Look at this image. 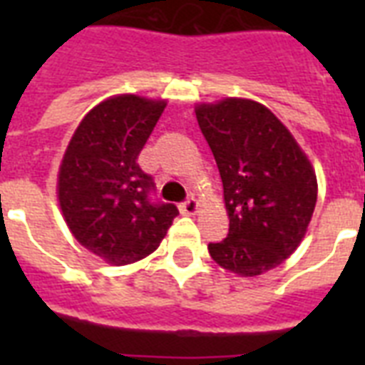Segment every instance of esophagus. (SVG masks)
<instances>
[{
  "label": "esophagus",
  "mask_w": 365,
  "mask_h": 365,
  "mask_svg": "<svg viewBox=\"0 0 365 365\" xmlns=\"http://www.w3.org/2000/svg\"><path fill=\"white\" fill-rule=\"evenodd\" d=\"M180 210H182V214H185V216H197L200 210L199 202H197V199H187L183 205H180Z\"/></svg>",
  "instance_id": "esophagus-1"
}]
</instances>
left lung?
<instances>
[{
	"mask_svg": "<svg viewBox=\"0 0 365 365\" xmlns=\"http://www.w3.org/2000/svg\"><path fill=\"white\" fill-rule=\"evenodd\" d=\"M223 183L229 235L208 244L212 259L239 277H259L305 239L318 182L294 134L259 102L222 98L195 106Z\"/></svg>",
	"mask_w": 365,
	"mask_h": 365,
	"instance_id": "1",
	"label": "left lung"
}]
</instances>
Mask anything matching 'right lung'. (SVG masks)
Here are the masks:
<instances>
[{
  "instance_id": "right-lung-1",
  "label": "right lung",
  "mask_w": 365,
  "mask_h": 365,
  "mask_svg": "<svg viewBox=\"0 0 365 365\" xmlns=\"http://www.w3.org/2000/svg\"><path fill=\"white\" fill-rule=\"evenodd\" d=\"M166 100L115 94L83 117L64 151L56 197L83 248L110 265H128L159 248L178 216L174 205H151L153 180L136 159Z\"/></svg>"
}]
</instances>
